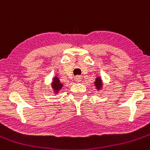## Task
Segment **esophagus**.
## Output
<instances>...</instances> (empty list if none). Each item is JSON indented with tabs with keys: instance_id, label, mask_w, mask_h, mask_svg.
I'll use <instances>...</instances> for the list:
<instances>
[{
	"instance_id": "esophagus-1",
	"label": "esophagus",
	"mask_w": 150,
	"mask_h": 150,
	"mask_svg": "<svg viewBox=\"0 0 150 150\" xmlns=\"http://www.w3.org/2000/svg\"><path fill=\"white\" fill-rule=\"evenodd\" d=\"M75 79H76V81H77V82H80L81 80V78L80 76H76Z\"/></svg>"
}]
</instances>
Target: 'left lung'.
Wrapping results in <instances>:
<instances>
[{
  "label": "left lung",
  "instance_id": "8db88e82",
  "mask_svg": "<svg viewBox=\"0 0 150 150\" xmlns=\"http://www.w3.org/2000/svg\"><path fill=\"white\" fill-rule=\"evenodd\" d=\"M95 86H96L97 89H100V88L102 87V80H101V79L97 78L96 81H95Z\"/></svg>",
  "mask_w": 150,
  "mask_h": 150
}]
</instances>
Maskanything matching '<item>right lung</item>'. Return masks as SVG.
<instances>
[{
    "label": "right lung",
    "mask_w": 150,
    "mask_h": 150,
    "mask_svg": "<svg viewBox=\"0 0 150 150\" xmlns=\"http://www.w3.org/2000/svg\"><path fill=\"white\" fill-rule=\"evenodd\" d=\"M52 88L54 89V90H55V92H58V91L61 89V87L63 86V84H61L60 80L58 79V77H55V78L53 79V82H52Z\"/></svg>",
    "instance_id": "add662e5"
}]
</instances>
